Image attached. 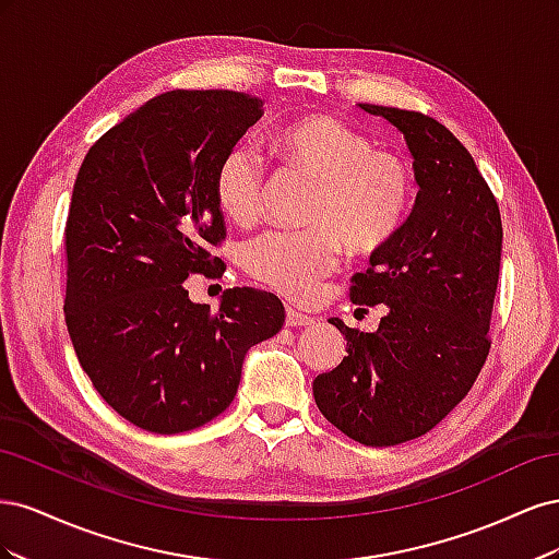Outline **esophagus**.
Wrapping results in <instances>:
<instances>
[{
	"label": "esophagus",
	"mask_w": 559,
	"mask_h": 559,
	"mask_svg": "<svg viewBox=\"0 0 559 559\" xmlns=\"http://www.w3.org/2000/svg\"><path fill=\"white\" fill-rule=\"evenodd\" d=\"M312 317H308L306 312H298L296 308L286 306V326H310L312 324Z\"/></svg>",
	"instance_id": "obj_1"
}]
</instances>
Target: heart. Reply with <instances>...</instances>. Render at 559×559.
<instances>
[{
	"label": "heart",
	"instance_id": "obj_1",
	"mask_svg": "<svg viewBox=\"0 0 559 559\" xmlns=\"http://www.w3.org/2000/svg\"><path fill=\"white\" fill-rule=\"evenodd\" d=\"M280 160L314 183L306 233H263L242 249V265L270 289L312 300L321 280L352 257L392 245L413 207L411 165L376 148L366 132L329 114H306L273 134ZM263 165L251 148L230 146L214 170L216 205L233 224L251 226L263 207Z\"/></svg>",
	"mask_w": 559,
	"mask_h": 559
}]
</instances>
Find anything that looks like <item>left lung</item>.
<instances>
[{
	"label": "left lung",
	"instance_id": "8db88e82",
	"mask_svg": "<svg viewBox=\"0 0 559 559\" xmlns=\"http://www.w3.org/2000/svg\"><path fill=\"white\" fill-rule=\"evenodd\" d=\"M411 148L419 193L399 238L354 275L357 306H386L376 333L331 324L347 354L312 382L331 425L364 445L425 436L476 382L501 263L499 205L464 144L433 118L359 105Z\"/></svg>",
	"mask_w": 559,
	"mask_h": 559
}]
</instances>
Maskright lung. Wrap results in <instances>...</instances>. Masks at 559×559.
Returning <instances> with one entry per match:
<instances>
[{"label":"right lung","mask_w":559,"mask_h":559,"mask_svg":"<svg viewBox=\"0 0 559 559\" xmlns=\"http://www.w3.org/2000/svg\"><path fill=\"white\" fill-rule=\"evenodd\" d=\"M263 99L173 91L148 99L83 158L64 228V321L97 394L134 427L179 433L224 413L249 347L284 324L282 300L226 289L218 310L183 282L224 265L214 170Z\"/></svg>","instance_id":"1"}]
</instances>
